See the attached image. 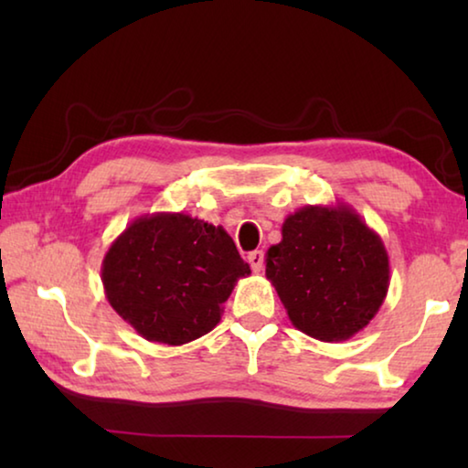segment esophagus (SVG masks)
Here are the masks:
<instances>
[{
    "label": "esophagus",
    "instance_id": "1",
    "mask_svg": "<svg viewBox=\"0 0 468 468\" xmlns=\"http://www.w3.org/2000/svg\"><path fill=\"white\" fill-rule=\"evenodd\" d=\"M248 260H250L253 272H262L264 271V251L262 250L251 251L250 256H248Z\"/></svg>",
    "mask_w": 468,
    "mask_h": 468
}]
</instances>
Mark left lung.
<instances>
[{
  "label": "left lung",
  "mask_w": 468,
  "mask_h": 468,
  "mask_svg": "<svg viewBox=\"0 0 468 468\" xmlns=\"http://www.w3.org/2000/svg\"><path fill=\"white\" fill-rule=\"evenodd\" d=\"M266 279L292 326L340 343L382 307L390 262L382 237L351 206H303L284 218L281 243L266 251Z\"/></svg>",
  "instance_id": "1"
}]
</instances>
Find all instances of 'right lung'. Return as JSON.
Wrapping results in <instances>:
<instances>
[{
	"label": "right lung",
	"mask_w": 468,
	"mask_h": 468,
	"mask_svg": "<svg viewBox=\"0 0 468 468\" xmlns=\"http://www.w3.org/2000/svg\"><path fill=\"white\" fill-rule=\"evenodd\" d=\"M250 272L223 227L154 212L111 243L101 281L111 307L142 338L179 346L217 326L237 281Z\"/></svg>",
	"instance_id": "add662e5"
}]
</instances>
